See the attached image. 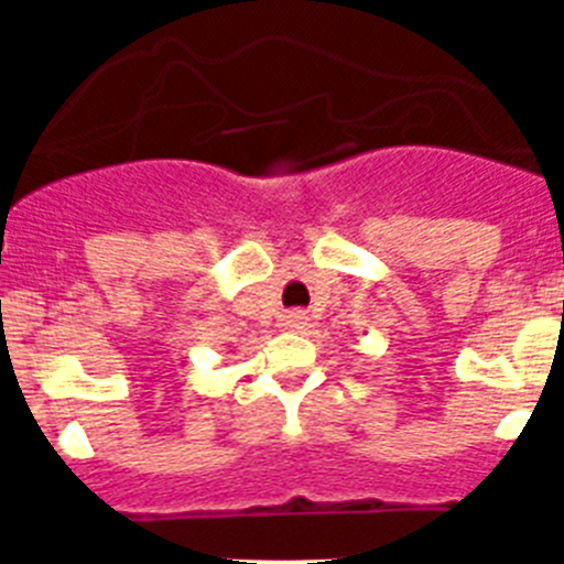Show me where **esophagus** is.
Returning <instances> with one entry per match:
<instances>
[{"instance_id":"esophagus-1","label":"esophagus","mask_w":564,"mask_h":564,"mask_svg":"<svg viewBox=\"0 0 564 564\" xmlns=\"http://www.w3.org/2000/svg\"><path fill=\"white\" fill-rule=\"evenodd\" d=\"M307 325V316L302 311H291L285 318H282V327L285 330H302Z\"/></svg>"}]
</instances>
